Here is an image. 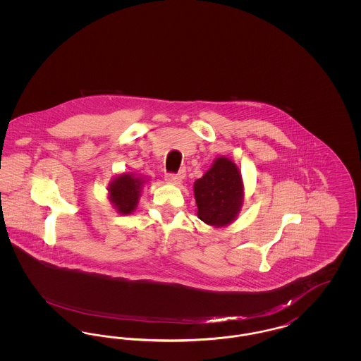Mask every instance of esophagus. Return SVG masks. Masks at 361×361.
<instances>
[{
  "label": "esophagus",
  "instance_id": "esophagus-1",
  "mask_svg": "<svg viewBox=\"0 0 361 361\" xmlns=\"http://www.w3.org/2000/svg\"><path fill=\"white\" fill-rule=\"evenodd\" d=\"M165 177H166V180H168L169 183H173V184H180V183H181V180L185 177V173H168Z\"/></svg>",
  "mask_w": 361,
  "mask_h": 361
}]
</instances>
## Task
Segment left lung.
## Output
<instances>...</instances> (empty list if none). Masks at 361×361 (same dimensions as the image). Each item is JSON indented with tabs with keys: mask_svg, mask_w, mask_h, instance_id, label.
<instances>
[{
	"mask_svg": "<svg viewBox=\"0 0 361 361\" xmlns=\"http://www.w3.org/2000/svg\"><path fill=\"white\" fill-rule=\"evenodd\" d=\"M199 218L212 226L234 221L242 204V180L235 164L224 157L195 183Z\"/></svg>",
	"mask_w": 361,
	"mask_h": 361,
	"instance_id": "1",
	"label": "left lung"
}]
</instances>
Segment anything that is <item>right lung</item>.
<instances>
[{
	"label": "right lung",
	"mask_w": 361,
	"mask_h": 361,
	"mask_svg": "<svg viewBox=\"0 0 361 361\" xmlns=\"http://www.w3.org/2000/svg\"><path fill=\"white\" fill-rule=\"evenodd\" d=\"M143 181L131 174H121L109 187L112 203L121 214H130L137 207L139 192Z\"/></svg>",
	"instance_id": "add662e5"
}]
</instances>
